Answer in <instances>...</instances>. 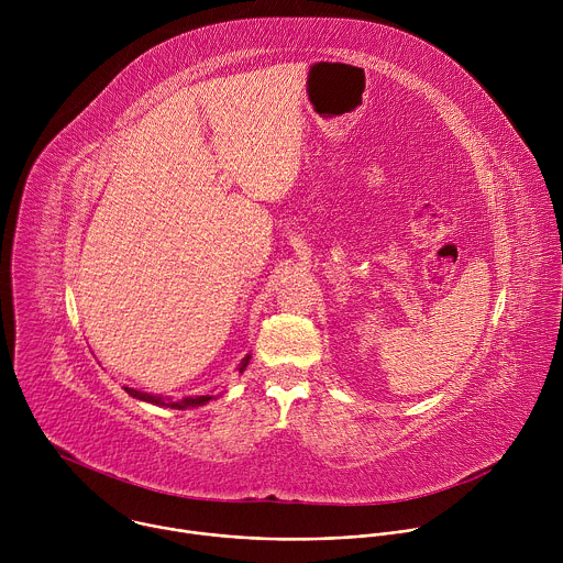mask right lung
<instances>
[{
    "label": "right lung",
    "instance_id": "obj_1",
    "mask_svg": "<svg viewBox=\"0 0 563 563\" xmlns=\"http://www.w3.org/2000/svg\"><path fill=\"white\" fill-rule=\"evenodd\" d=\"M250 354L240 361L238 365V372H245V367L250 365ZM129 396L137 398V400H144V404H153V406H163V408H174V410H189V408H200V406H207L209 400L213 398L211 394H202V396H185L180 400H172V398H163V396H153V394H146V391H140V389H133V387H124Z\"/></svg>",
    "mask_w": 563,
    "mask_h": 563
}]
</instances>
